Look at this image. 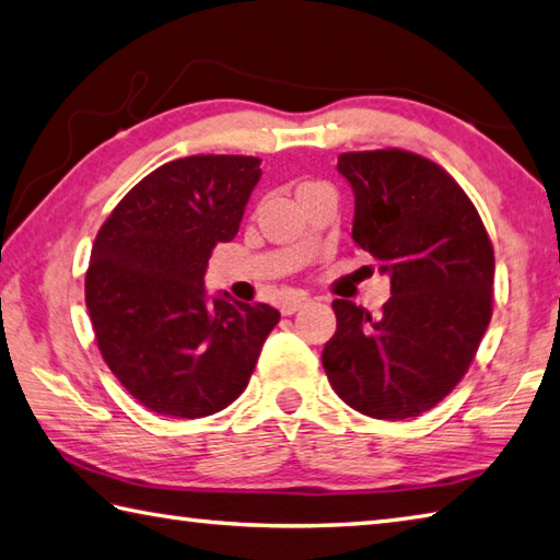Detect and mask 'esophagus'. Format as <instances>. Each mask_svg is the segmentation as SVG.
Listing matches in <instances>:
<instances>
[{"label":"esophagus","instance_id":"obj_1","mask_svg":"<svg viewBox=\"0 0 560 560\" xmlns=\"http://www.w3.org/2000/svg\"><path fill=\"white\" fill-rule=\"evenodd\" d=\"M308 303H311V299L306 296V293H293V296H287L279 303V308H281L283 315H293L296 311L306 308Z\"/></svg>","mask_w":560,"mask_h":560}]
</instances>
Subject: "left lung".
Returning a JSON list of instances; mask_svg holds the SVG:
<instances>
[{
	"mask_svg": "<svg viewBox=\"0 0 560 560\" xmlns=\"http://www.w3.org/2000/svg\"><path fill=\"white\" fill-rule=\"evenodd\" d=\"M354 245L389 273L392 299L372 318L332 301L323 370L340 399L372 419L421 416L465 377L492 318L494 249L455 178L404 149L348 151Z\"/></svg>",
	"mask_w": 560,
	"mask_h": 560,
	"instance_id": "1",
	"label": "left lung"
}]
</instances>
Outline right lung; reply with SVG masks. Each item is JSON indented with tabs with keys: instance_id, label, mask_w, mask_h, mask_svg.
<instances>
[{
	"instance_id": "1",
	"label": "right lung",
	"mask_w": 560,
	"mask_h": 560,
	"mask_svg": "<svg viewBox=\"0 0 560 560\" xmlns=\"http://www.w3.org/2000/svg\"><path fill=\"white\" fill-rule=\"evenodd\" d=\"M257 156L198 154L141 178L100 228L85 303L100 354L149 411L202 419L225 409L254 372L279 311L208 299L202 273L237 235Z\"/></svg>"
}]
</instances>
